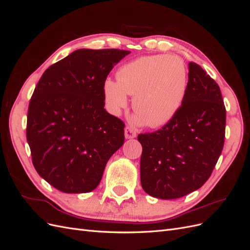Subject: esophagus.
Returning <instances> with one entry per match:
<instances>
[{"instance_id": "esophagus-1", "label": "esophagus", "mask_w": 250, "mask_h": 250, "mask_svg": "<svg viewBox=\"0 0 250 250\" xmlns=\"http://www.w3.org/2000/svg\"><path fill=\"white\" fill-rule=\"evenodd\" d=\"M137 137V132H135L134 128L131 126H126L125 128V138L126 139H134Z\"/></svg>"}]
</instances>
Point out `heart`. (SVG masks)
Here are the masks:
<instances>
[{
    "instance_id": "b5f03b06",
    "label": "heart",
    "mask_w": 250,
    "mask_h": 250,
    "mask_svg": "<svg viewBox=\"0 0 250 250\" xmlns=\"http://www.w3.org/2000/svg\"><path fill=\"white\" fill-rule=\"evenodd\" d=\"M188 72L174 55L144 56L127 62L117 72V81L106 79L103 95L109 110L119 115L132 98L134 121L149 127L162 126L176 115L185 99Z\"/></svg>"
}]
</instances>
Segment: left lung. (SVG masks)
<instances>
[{"label": "left lung", "instance_id": "obj_1", "mask_svg": "<svg viewBox=\"0 0 250 250\" xmlns=\"http://www.w3.org/2000/svg\"><path fill=\"white\" fill-rule=\"evenodd\" d=\"M226 110L220 87L200 65L188 63L180 108L160 130L141 133V184L160 199L184 197L209 178L225 138Z\"/></svg>", "mask_w": 250, "mask_h": 250}]
</instances>
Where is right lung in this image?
Segmentation results:
<instances>
[{
    "mask_svg": "<svg viewBox=\"0 0 250 250\" xmlns=\"http://www.w3.org/2000/svg\"><path fill=\"white\" fill-rule=\"evenodd\" d=\"M129 53L74 51L37 83L28 107L27 141L35 170L57 190H95L110 156L124 144V122L104 108L103 83Z\"/></svg>",
    "mask_w": 250,
    "mask_h": 250,
    "instance_id": "add662e5",
    "label": "right lung"
}]
</instances>
